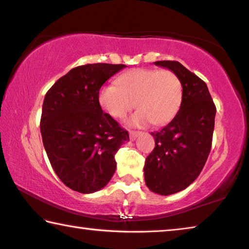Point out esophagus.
I'll list each match as a JSON object with an SVG mask.
<instances>
[{"label":"esophagus","instance_id":"obj_1","mask_svg":"<svg viewBox=\"0 0 249 249\" xmlns=\"http://www.w3.org/2000/svg\"><path fill=\"white\" fill-rule=\"evenodd\" d=\"M141 134V132H135V131H132L131 133H129V139H131V141H135L137 139V136H139Z\"/></svg>","mask_w":249,"mask_h":249}]
</instances>
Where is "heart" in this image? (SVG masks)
I'll return each mask as SVG.
<instances>
[{"mask_svg":"<svg viewBox=\"0 0 249 249\" xmlns=\"http://www.w3.org/2000/svg\"><path fill=\"white\" fill-rule=\"evenodd\" d=\"M181 100L183 85L171 70H129L117 78V85H104L98 92V103L114 118L125 117L136 102L140 109L127 124L137 127L168 123L178 112Z\"/></svg>","mask_w":249,"mask_h":249,"instance_id":"1","label":"heart"}]
</instances>
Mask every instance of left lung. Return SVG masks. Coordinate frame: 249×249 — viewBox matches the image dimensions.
Returning <instances> with one entry per match:
<instances>
[{
	"instance_id": "obj_1",
	"label": "left lung",
	"mask_w": 249,
	"mask_h": 249,
	"mask_svg": "<svg viewBox=\"0 0 249 249\" xmlns=\"http://www.w3.org/2000/svg\"><path fill=\"white\" fill-rule=\"evenodd\" d=\"M154 64L176 73L183 85V100L175 117L160 131L151 133L155 147L144 166L147 187L167 196L188 187L202 172L212 148L216 107L206 83L179 62Z\"/></svg>"
}]
</instances>
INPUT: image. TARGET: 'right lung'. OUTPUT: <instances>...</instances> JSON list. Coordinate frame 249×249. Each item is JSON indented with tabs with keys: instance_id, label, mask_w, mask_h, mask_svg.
Masks as SVG:
<instances>
[{
	"instance_id": "1",
	"label": "right lung",
	"mask_w": 249,
	"mask_h": 249,
	"mask_svg": "<svg viewBox=\"0 0 249 249\" xmlns=\"http://www.w3.org/2000/svg\"><path fill=\"white\" fill-rule=\"evenodd\" d=\"M124 64L96 63L74 68L47 90L42 106L43 145L63 183L90 194L106 186L116 169L115 154L128 132L102 110L98 92Z\"/></svg>"
}]
</instances>
